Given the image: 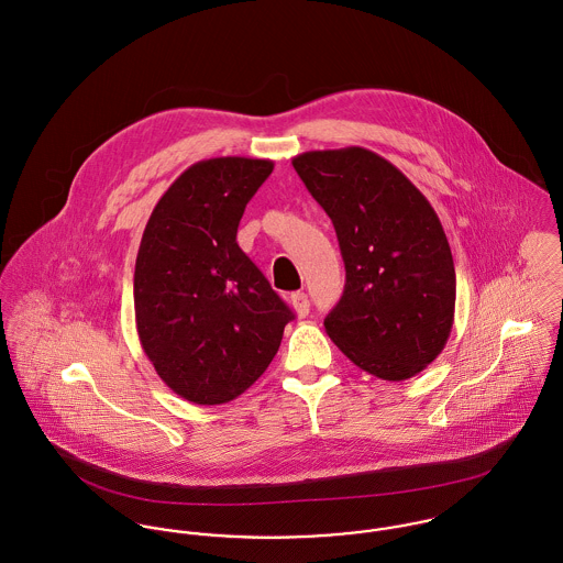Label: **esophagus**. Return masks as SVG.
<instances>
[{
  "label": "esophagus",
  "instance_id": "34e87169",
  "mask_svg": "<svg viewBox=\"0 0 563 563\" xmlns=\"http://www.w3.org/2000/svg\"><path fill=\"white\" fill-rule=\"evenodd\" d=\"M290 303H292V308H295L299 319H306L310 314V299H308L306 292H292Z\"/></svg>",
  "mask_w": 563,
  "mask_h": 563
}]
</instances>
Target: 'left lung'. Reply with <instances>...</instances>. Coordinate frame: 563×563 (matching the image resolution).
<instances>
[{"mask_svg":"<svg viewBox=\"0 0 563 563\" xmlns=\"http://www.w3.org/2000/svg\"><path fill=\"white\" fill-rule=\"evenodd\" d=\"M292 166L331 219L344 260L329 338L379 379L418 375L442 353L455 317V266L435 210L364 147L306 152Z\"/></svg>","mask_w":563,"mask_h":563,"instance_id":"8db88e82","label":"left lung"}]
</instances>
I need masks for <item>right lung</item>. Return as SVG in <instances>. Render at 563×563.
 <instances>
[{"label": "right lung", "instance_id": "right-lung-1", "mask_svg": "<svg viewBox=\"0 0 563 563\" xmlns=\"http://www.w3.org/2000/svg\"><path fill=\"white\" fill-rule=\"evenodd\" d=\"M273 162L210 158L188 166L156 203L134 271L145 355L181 399L221 405L273 362L295 319L236 242L242 212Z\"/></svg>", "mask_w": 563, "mask_h": 563}]
</instances>
